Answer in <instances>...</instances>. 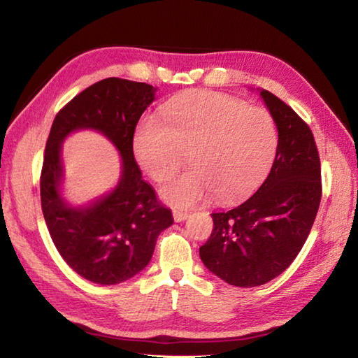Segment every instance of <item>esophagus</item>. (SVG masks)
I'll return each mask as SVG.
<instances>
[{"instance_id": "obj_1", "label": "esophagus", "mask_w": 358, "mask_h": 358, "mask_svg": "<svg viewBox=\"0 0 358 358\" xmlns=\"http://www.w3.org/2000/svg\"><path fill=\"white\" fill-rule=\"evenodd\" d=\"M172 215H173V220H175V222H177V223L185 222V220L189 217L187 212H185V210H177V209H175V210L172 212Z\"/></svg>"}]
</instances>
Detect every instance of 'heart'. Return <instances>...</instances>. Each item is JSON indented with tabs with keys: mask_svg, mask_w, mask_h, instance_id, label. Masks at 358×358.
<instances>
[{
	"mask_svg": "<svg viewBox=\"0 0 358 358\" xmlns=\"http://www.w3.org/2000/svg\"><path fill=\"white\" fill-rule=\"evenodd\" d=\"M163 113L164 121H141L134 150L155 181L169 180L189 154L192 169L162 189L167 203L191 208L214 194L218 203H235L268 177L278 131L266 109L224 94L203 92L177 98Z\"/></svg>",
	"mask_w": 358,
	"mask_h": 358,
	"instance_id": "1",
	"label": "heart"
}]
</instances>
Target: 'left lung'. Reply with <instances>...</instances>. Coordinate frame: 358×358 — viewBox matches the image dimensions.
Wrapping results in <instances>:
<instances>
[{
    "mask_svg": "<svg viewBox=\"0 0 358 358\" xmlns=\"http://www.w3.org/2000/svg\"><path fill=\"white\" fill-rule=\"evenodd\" d=\"M260 95L278 131L272 169L240 206L210 214L214 231L200 248L204 266L226 283L254 287L289 268L314 224L322 200L320 155L313 131L269 90Z\"/></svg>",
    "mask_w": 358,
    "mask_h": 358,
    "instance_id": "1",
    "label": "left lung"
}]
</instances>
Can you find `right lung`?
Wrapping results in <instances>:
<instances>
[{
    "label": "right lung",
    "mask_w": 358,
    "mask_h": 358,
    "mask_svg": "<svg viewBox=\"0 0 358 358\" xmlns=\"http://www.w3.org/2000/svg\"><path fill=\"white\" fill-rule=\"evenodd\" d=\"M157 87L106 78L73 96L53 120L40 177L41 209L53 245L71 268L92 283L118 285L144 269L172 212L143 180L134 157V134ZM77 128H95L116 144L124 159L119 186L86 210L69 208L59 195V150Z\"/></svg>",
    "instance_id": "1"
}]
</instances>
